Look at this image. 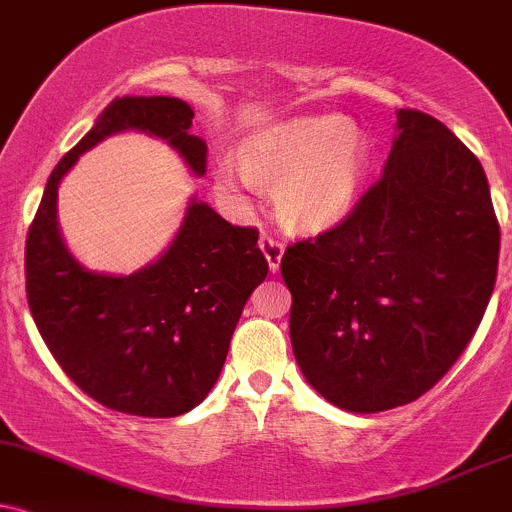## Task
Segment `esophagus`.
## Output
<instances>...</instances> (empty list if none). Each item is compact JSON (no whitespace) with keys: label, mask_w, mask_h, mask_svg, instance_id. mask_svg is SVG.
<instances>
[{"label":"esophagus","mask_w":512,"mask_h":512,"mask_svg":"<svg viewBox=\"0 0 512 512\" xmlns=\"http://www.w3.org/2000/svg\"><path fill=\"white\" fill-rule=\"evenodd\" d=\"M258 246H261L263 256H266L270 273H278L280 261H282V254H285V244L278 242V239L268 237V234H263L261 242H258Z\"/></svg>","instance_id":"34e87169"}]
</instances>
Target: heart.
<instances>
[{
    "mask_svg": "<svg viewBox=\"0 0 512 512\" xmlns=\"http://www.w3.org/2000/svg\"><path fill=\"white\" fill-rule=\"evenodd\" d=\"M369 141L342 117H306L258 131L242 146V167L220 162L222 189L273 186L275 208L292 227L318 230L350 213L369 172Z\"/></svg>",
    "mask_w": 512,
    "mask_h": 512,
    "instance_id": "heart-1",
    "label": "heart"
}]
</instances>
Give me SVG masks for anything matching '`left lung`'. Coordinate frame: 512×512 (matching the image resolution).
Here are the masks:
<instances>
[{"label":"left lung","mask_w":512,"mask_h":512,"mask_svg":"<svg viewBox=\"0 0 512 512\" xmlns=\"http://www.w3.org/2000/svg\"><path fill=\"white\" fill-rule=\"evenodd\" d=\"M383 174L330 230L285 249L306 381L347 412L422 398L482 323L501 230L482 162L446 124L398 110Z\"/></svg>","instance_id":"left-lung-1"}]
</instances>
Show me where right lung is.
<instances>
[{
  "mask_svg": "<svg viewBox=\"0 0 512 512\" xmlns=\"http://www.w3.org/2000/svg\"><path fill=\"white\" fill-rule=\"evenodd\" d=\"M191 119L177 98H114L52 170L26 239L28 306L54 362L95 402L134 417H179L215 386L246 299L268 275L258 230L194 198L158 261L126 278L88 273L59 237L57 189L88 148L124 129L165 138L206 174Z\"/></svg>",
  "mask_w": 512,
  "mask_h": 512,
  "instance_id": "add662e5",
  "label": "right lung"
}]
</instances>
